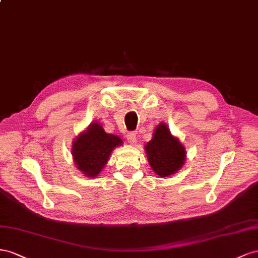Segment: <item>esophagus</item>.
Listing matches in <instances>:
<instances>
[{"label": "esophagus", "mask_w": 258, "mask_h": 258, "mask_svg": "<svg viewBox=\"0 0 258 258\" xmlns=\"http://www.w3.org/2000/svg\"><path fill=\"white\" fill-rule=\"evenodd\" d=\"M126 138L127 141L131 145H135L136 144V133H134V132H130V133H127L126 135Z\"/></svg>", "instance_id": "1"}]
</instances>
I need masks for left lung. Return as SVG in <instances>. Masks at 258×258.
Listing matches in <instances>:
<instances>
[{"label":"left lung","instance_id":"1","mask_svg":"<svg viewBox=\"0 0 258 258\" xmlns=\"http://www.w3.org/2000/svg\"><path fill=\"white\" fill-rule=\"evenodd\" d=\"M145 150L153 172L160 177H167L178 172L186 160L185 147L171 134L165 123H160L156 127Z\"/></svg>","mask_w":258,"mask_h":258}]
</instances>
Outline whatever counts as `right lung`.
<instances>
[{
  "mask_svg": "<svg viewBox=\"0 0 258 258\" xmlns=\"http://www.w3.org/2000/svg\"><path fill=\"white\" fill-rule=\"evenodd\" d=\"M123 144L119 136L107 134L99 123H91L72 144V156L79 171L96 177L107 164L112 150Z\"/></svg>",
  "mask_w": 258,
  "mask_h": 258,
  "instance_id": "right-lung-1",
  "label": "right lung"
}]
</instances>
